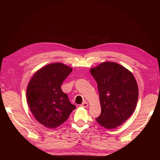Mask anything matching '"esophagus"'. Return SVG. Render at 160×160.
Returning <instances> with one entry per match:
<instances>
[{
  "label": "esophagus",
  "instance_id": "1",
  "mask_svg": "<svg viewBox=\"0 0 160 160\" xmlns=\"http://www.w3.org/2000/svg\"><path fill=\"white\" fill-rule=\"evenodd\" d=\"M81 107H83V108H88V103L87 102V101H84V102L81 105Z\"/></svg>",
  "mask_w": 160,
  "mask_h": 160
}]
</instances>
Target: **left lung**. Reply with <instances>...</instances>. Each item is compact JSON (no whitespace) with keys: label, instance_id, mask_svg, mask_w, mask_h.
<instances>
[{"label":"left lung","instance_id":"8db88e82","mask_svg":"<svg viewBox=\"0 0 160 160\" xmlns=\"http://www.w3.org/2000/svg\"><path fill=\"white\" fill-rule=\"evenodd\" d=\"M90 71L98 83L101 108L96 121L108 129L119 126L136 107L139 95L136 80L129 70L113 62H102Z\"/></svg>","mask_w":160,"mask_h":160}]
</instances>
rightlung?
I'll return each mask as SVG.
<instances>
[{
    "mask_svg": "<svg viewBox=\"0 0 160 160\" xmlns=\"http://www.w3.org/2000/svg\"><path fill=\"white\" fill-rule=\"evenodd\" d=\"M72 68L61 62L45 66L32 77L27 89V99L32 113L48 128L63 123L76 107L61 90V84Z\"/></svg>",
    "mask_w": 160,
    "mask_h": 160,
    "instance_id": "add662e5",
    "label": "right lung"
}]
</instances>
